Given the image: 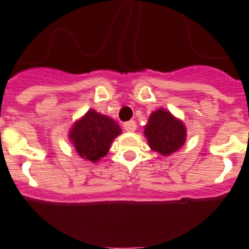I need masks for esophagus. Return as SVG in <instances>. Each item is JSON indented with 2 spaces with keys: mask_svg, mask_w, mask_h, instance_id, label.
<instances>
[{
  "mask_svg": "<svg viewBox=\"0 0 249 249\" xmlns=\"http://www.w3.org/2000/svg\"><path fill=\"white\" fill-rule=\"evenodd\" d=\"M123 127H124V129H126L127 132H135L137 128V124L135 121H128V122H126L123 124Z\"/></svg>",
  "mask_w": 249,
  "mask_h": 249,
  "instance_id": "34e87169",
  "label": "esophagus"
}]
</instances>
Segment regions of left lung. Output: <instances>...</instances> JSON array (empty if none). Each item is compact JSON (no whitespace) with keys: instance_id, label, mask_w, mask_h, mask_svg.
<instances>
[{"instance_id":"1","label":"left lung","mask_w":249,"mask_h":249,"mask_svg":"<svg viewBox=\"0 0 249 249\" xmlns=\"http://www.w3.org/2000/svg\"><path fill=\"white\" fill-rule=\"evenodd\" d=\"M143 128L150 149L163 157L178 151L186 142L187 128L183 121L164 108L151 113Z\"/></svg>"}]
</instances>
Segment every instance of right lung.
Returning a JSON list of instances; mask_svg holds the SVG:
<instances>
[{
    "label": "right lung",
    "mask_w": 249,
    "mask_h": 249,
    "mask_svg": "<svg viewBox=\"0 0 249 249\" xmlns=\"http://www.w3.org/2000/svg\"><path fill=\"white\" fill-rule=\"evenodd\" d=\"M121 133L122 129L116 121L89 109L70 128L69 140L80 157L96 163L108 154L113 140Z\"/></svg>",
    "instance_id": "1"
}]
</instances>
